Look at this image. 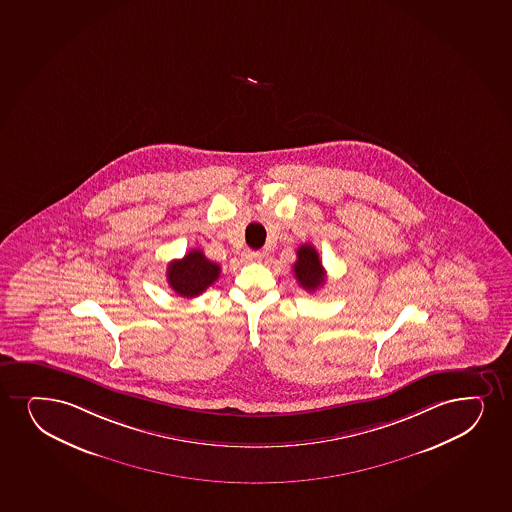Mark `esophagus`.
I'll use <instances>...</instances> for the list:
<instances>
[{
  "instance_id": "obj_1",
  "label": "esophagus",
  "mask_w": 512,
  "mask_h": 512,
  "mask_svg": "<svg viewBox=\"0 0 512 512\" xmlns=\"http://www.w3.org/2000/svg\"><path fill=\"white\" fill-rule=\"evenodd\" d=\"M243 259H245V260H260V259H262V253L253 252V250H245V252H243Z\"/></svg>"
}]
</instances>
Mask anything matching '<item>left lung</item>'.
<instances>
[{
  "label": "left lung",
  "mask_w": 512,
  "mask_h": 512,
  "mask_svg": "<svg viewBox=\"0 0 512 512\" xmlns=\"http://www.w3.org/2000/svg\"><path fill=\"white\" fill-rule=\"evenodd\" d=\"M295 265H293V272H295L296 281L300 283L301 288L307 291H315L325 283V271L322 267V260H320L319 252L312 247V245H301L296 250Z\"/></svg>",
  "instance_id": "8db88e82"
}]
</instances>
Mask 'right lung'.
<instances>
[{
  "label": "right lung",
  "instance_id": "obj_1",
  "mask_svg": "<svg viewBox=\"0 0 512 512\" xmlns=\"http://www.w3.org/2000/svg\"><path fill=\"white\" fill-rule=\"evenodd\" d=\"M221 274V267L205 257L202 250H192L183 259L168 265V284L176 295L195 298L202 295Z\"/></svg>",
  "mask_w": 512,
  "mask_h": 512
}]
</instances>
